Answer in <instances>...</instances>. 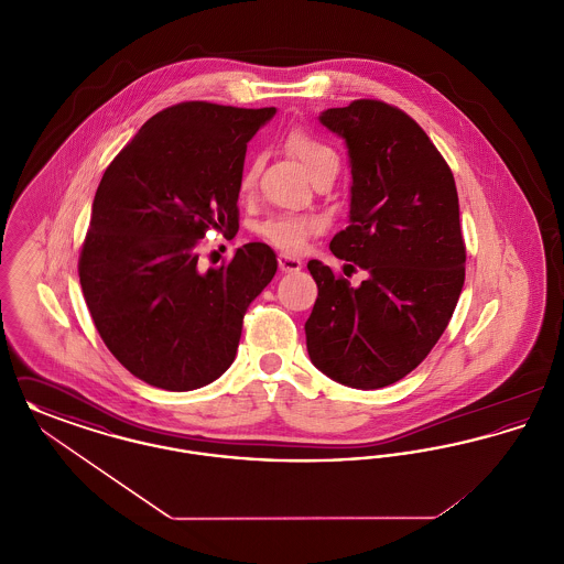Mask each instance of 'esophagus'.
I'll use <instances>...</instances> for the list:
<instances>
[{"instance_id": "esophagus-1", "label": "esophagus", "mask_w": 564, "mask_h": 564, "mask_svg": "<svg viewBox=\"0 0 564 564\" xmlns=\"http://www.w3.org/2000/svg\"><path fill=\"white\" fill-rule=\"evenodd\" d=\"M279 269L283 272H297L302 269V260L290 256V253H279Z\"/></svg>"}]
</instances>
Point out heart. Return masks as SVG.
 Instances as JSON below:
<instances>
[{
    "mask_svg": "<svg viewBox=\"0 0 564 564\" xmlns=\"http://www.w3.org/2000/svg\"><path fill=\"white\" fill-rule=\"evenodd\" d=\"M288 148L294 154L297 161L304 164L311 177H317L327 169H338V154L334 148H329L325 141H322L317 134L306 131V129H294L288 137ZM260 171V159L247 162L241 175V189L249 192L256 186ZM322 224L315 217H300V215H276L267 219L258 232L267 241L272 242L279 249L285 251H300L304 247L306 239L317 232Z\"/></svg>",
    "mask_w": 564,
    "mask_h": 564,
    "instance_id": "obj_1",
    "label": "heart"
}]
</instances>
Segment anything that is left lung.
Returning <instances> with one entry per match:
<instances>
[{"instance_id":"obj_1","label":"left lung","mask_w":564,"mask_h":564,"mask_svg":"<svg viewBox=\"0 0 564 564\" xmlns=\"http://www.w3.org/2000/svg\"><path fill=\"white\" fill-rule=\"evenodd\" d=\"M319 122L349 150V226L329 249L368 279L350 288L308 262L319 295L304 323L306 349L327 378L380 389L430 355L455 313L465 281L455 177L402 109L361 99L325 109Z\"/></svg>"}]
</instances>
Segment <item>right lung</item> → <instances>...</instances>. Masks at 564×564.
<instances>
[{"label": "right lung", "instance_id": "1", "mask_svg": "<svg viewBox=\"0 0 564 564\" xmlns=\"http://www.w3.org/2000/svg\"><path fill=\"white\" fill-rule=\"evenodd\" d=\"M276 113L189 101L152 116L113 159L82 247L86 306L111 355L152 387L200 389L224 375L242 315L276 272L264 242L200 270L209 228H235L247 141Z\"/></svg>", "mask_w": 564, "mask_h": 564}]
</instances>
